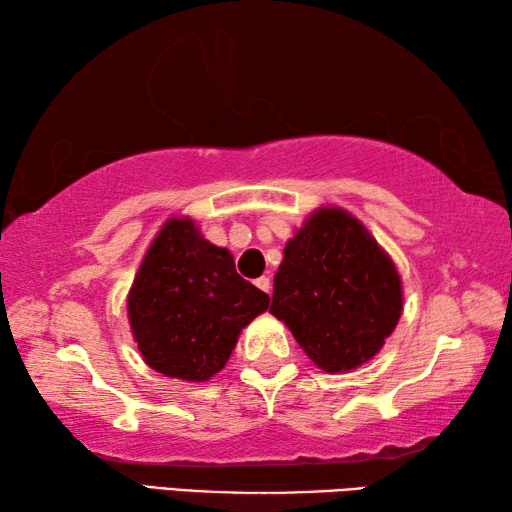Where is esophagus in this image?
I'll use <instances>...</instances> for the list:
<instances>
[{
	"mask_svg": "<svg viewBox=\"0 0 512 512\" xmlns=\"http://www.w3.org/2000/svg\"><path fill=\"white\" fill-rule=\"evenodd\" d=\"M255 284H257V289H262L264 293H271V280H268L266 275H262V277H257L255 280Z\"/></svg>",
	"mask_w": 512,
	"mask_h": 512,
	"instance_id": "esophagus-1",
	"label": "esophagus"
}]
</instances>
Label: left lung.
Wrapping results in <instances>:
<instances>
[{"mask_svg": "<svg viewBox=\"0 0 512 512\" xmlns=\"http://www.w3.org/2000/svg\"><path fill=\"white\" fill-rule=\"evenodd\" d=\"M271 314L318 368L352 370L393 334L402 282L391 257L352 214L320 207L284 248Z\"/></svg>", "mask_w": 512, "mask_h": 512, "instance_id": "1", "label": "left lung"}]
</instances>
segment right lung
Returning <instances> with one entry per match:
<instances>
[{
  "mask_svg": "<svg viewBox=\"0 0 512 512\" xmlns=\"http://www.w3.org/2000/svg\"><path fill=\"white\" fill-rule=\"evenodd\" d=\"M268 296L237 273L225 248L192 219H169L128 293V320L144 361L164 377L207 381L228 363Z\"/></svg>",
  "mask_w": 512,
  "mask_h": 512,
  "instance_id": "1",
  "label": "right lung"
}]
</instances>
